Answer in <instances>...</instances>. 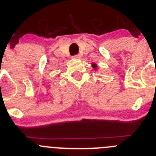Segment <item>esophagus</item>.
<instances>
[{
    "instance_id": "34e87169",
    "label": "esophagus",
    "mask_w": 156,
    "mask_h": 156,
    "mask_svg": "<svg viewBox=\"0 0 156 156\" xmlns=\"http://www.w3.org/2000/svg\"><path fill=\"white\" fill-rule=\"evenodd\" d=\"M80 58H81V56H80L79 55H76V56H73V59H79Z\"/></svg>"
}]
</instances>
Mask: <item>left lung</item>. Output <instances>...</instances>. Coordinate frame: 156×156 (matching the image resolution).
<instances>
[{"instance_id": "8db88e82", "label": "left lung", "mask_w": 156, "mask_h": 156, "mask_svg": "<svg viewBox=\"0 0 156 156\" xmlns=\"http://www.w3.org/2000/svg\"><path fill=\"white\" fill-rule=\"evenodd\" d=\"M91 66H92V68L94 69V70H97V64H96L95 62H93L92 65H91Z\"/></svg>"}]
</instances>
